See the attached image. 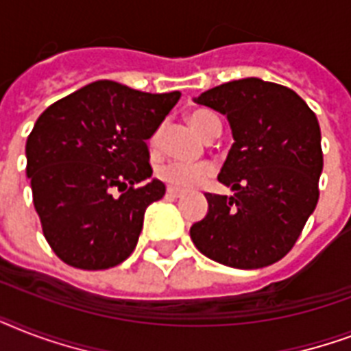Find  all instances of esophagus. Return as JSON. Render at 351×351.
Wrapping results in <instances>:
<instances>
[{
	"label": "esophagus",
	"mask_w": 351,
	"mask_h": 351,
	"mask_svg": "<svg viewBox=\"0 0 351 351\" xmlns=\"http://www.w3.org/2000/svg\"><path fill=\"white\" fill-rule=\"evenodd\" d=\"M167 195H169V197H173V198H180L184 193H182L180 189H175V187H167Z\"/></svg>",
	"instance_id": "34e87169"
}]
</instances>
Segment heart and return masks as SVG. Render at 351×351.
I'll return each mask as SVG.
<instances>
[{
  "mask_svg": "<svg viewBox=\"0 0 351 351\" xmlns=\"http://www.w3.org/2000/svg\"><path fill=\"white\" fill-rule=\"evenodd\" d=\"M189 123L195 131L204 136L206 140L217 138L220 134V120L217 114L208 109H195L189 112ZM160 132H154L151 138V143L156 145L158 143ZM215 169L211 164H186V162H165L160 164L156 169V176L160 180L167 184L169 187L180 189V191H189L195 187L202 186L204 182L208 180L209 176L213 175Z\"/></svg>",
  "mask_w": 351,
  "mask_h": 351,
  "instance_id": "heart-1",
  "label": "heart"
}]
</instances>
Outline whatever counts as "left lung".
Masks as SVG:
<instances>
[{"label":"left lung","instance_id":"1","mask_svg":"<svg viewBox=\"0 0 351 351\" xmlns=\"http://www.w3.org/2000/svg\"><path fill=\"white\" fill-rule=\"evenodd\" d=\"M195 101L230 120L234 143L219 180L234 195L206 193L209 211L191 226V240L224 266H269L288 255L319 200L315 112L295 90L258 78L228 82Z\"/></svg>","mask_w":351,"mask_h":351}]
</instances>
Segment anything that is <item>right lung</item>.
Returning <instances> with one entry per match:
<instances>
[{
  "label": "right lung",
  "instance_id": "right-lung-1",
  "mask_svg": "<svg viewBox=\"0 0 351 351\" xmlns=\"http://www.w3.org/2000/svg\"><path fill=\"white\" fill-rule=\"evenodd\" d=\"M100 80L41 112L27 138V176L47 242L80 269L118 266L136 247L143 213L165 195L147 140L180 100Z\"/></svg>",
  "mask_w": 351,
  "mask_h": 351
}]
</instances>
